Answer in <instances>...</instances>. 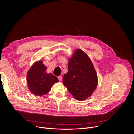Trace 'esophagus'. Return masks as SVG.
Wrapping results in <instances>:
<instances>
[{"mask_svg":"<svg viewBox=\"0 0 134 134\" xmlns=\"http://www.w3.org/2000/svg\"><path fill=\"white\" fill-rule=\"evenodd\" d=\"M58 78L59 81H62V76H59Z\"/></svg>","mask_w":134,"mask_h":134,"instance_id":"34e87169","label":"esophagus"}]
</instances>
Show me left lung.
I'll use <instances>...</instances> for the list:
<instances>
[{
	"mask_svg": "<svg viewBox=\"0 0 134 134\" xmlns=\"http://www.w3.org/2000/svg\"><path fill=\"white\" fill-rule=\"evenodd\" d=\"M68 71L63 82L74 98L79 101L90 97L98 84V76L87 54L76 49L68 61Z\"/></svg>",
	"mask_w": 134,
	"mask_h": 134,
	"instance_id": "obj_1",
	"label": "left lung"
}]
</instances>
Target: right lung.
I'll return each mask as SVG.
<instances>
[{
  "label": "right lung",
  "instance_id": "obj_1",
  "mask_svg": "<svg viewBox=\"0 0 134 134\" xmlns=\"http://www.w3.org/2000/svg\"><path fill=\"white\" fill-rule=\"evenodd\" d=\"M47 67L41 60L34 63L28 70L27 82L28 90L35 96H43L50 91L53 85L59 82L56 76L47 73Z\"/></svg>",
  "mask_w": 134,
  "mask_h": 134
}]
</instances>
